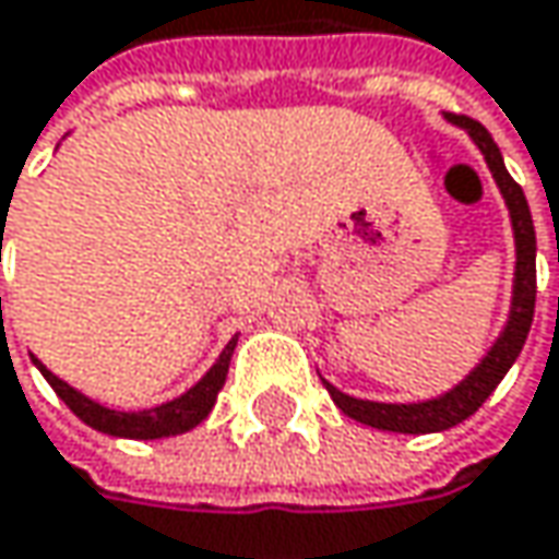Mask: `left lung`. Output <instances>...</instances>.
Segmentation results:
<instances>
[{
	"instance_id": "8db88e82",
	"label": "left lung",
	"mask_w": 559,
	"mask_h": 559,
	"mask_svg": "<svg viewBox=\"0 0 559 559\" xmlns=\"http://www.w3.org/2000/svg\"><path fill=\"white\" fill-rule=\"evenodd\" d=\"M448 121L467 128V133L474 136V143L483 150L486 156V166L496 178L506 204H509V214H512V229H515V252H519V262H515V297H512V317H509V326L502 330V335L496 338V345L489 348V355L483 358L480 365L457 383L454 390H448L444 396H435L426 403H374V400H355L342 390H335L330 381L332 403L355 423H365L371 429L383 431H406V435H426V431H444L457 423H464L467 416H474L486 403V396L499 386V381L506 378V371L512 368V361L519 358L528 330H532L534 320V297H537V269H534V224L532 211H528V201H525V191L515 178L509 176L506 163H502V153L496 146V140L489 136V130L483 128L480 121L474 118H464V115H448Z\"/></svg>"
}]
</instances>
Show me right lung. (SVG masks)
<instances>
[{
  "label": "right lung",
  "mask_w": 559,
  "mask_h": 559,
  "mask_svg": "<svg viewBox=\"0 0 559 559\" xmlns=\"http://www.w3.org/2000/svg\"><path fill=\"white\" fill-rule=\"evenodd\" d=\"M2 304V300H0ZM233 348H236V338H229L227 348L221 352L217 365L194 383L188 393H181L173 403H163L156 409H143V413H118V409H108V406H98L95 400L82 396L79 390H73L70 383H63L57 374H50L37 358L34 365L40 368V374L47 378V383L57 390V396L76 413L79 419L92 429L105 431V435H118V438H166V435H181V431L194 429L198 423L207 419V413L214 409L217 403V393L227 381L229 358H233Z\"/></svg>",
  "instance_id": "add662e5"
}]
</instances>
